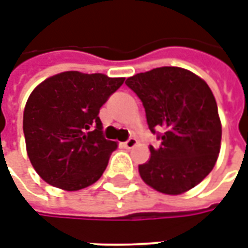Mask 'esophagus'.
Here are the masks:
<instances>
[{
    "mask_svg": "<svg viewBox=\"0 0 248 248\" xmlns=\"http://www.w3.org/2000/svg\"><path fill=\"white\" fill-rule=\"evenodd\" d=\"M135 145H137V140L135 138H129L126 142H124V146L126 149H133Z\"/></svg>",
    "mask_w": 248,
    "mask_h": 248,
    "instance_id": "obj_1",
    "label": "esophagus"
}]
</instances>
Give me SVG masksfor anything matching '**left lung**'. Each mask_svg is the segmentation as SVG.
I'll use <instances>...</instances> for the list:
<instances>
[{
    "instance_id": "1",
    "label": "left lung",
    "mask_w": 248,
    "mask_h": 248,
    "mask_svg": "<svg viewBox=\"0 0 248 248\" xmlns=\"http://www.w3.org/2000/svg\"><path fill=\"white\" fill-rule=\"evenodd\" d=\"M146 111L149 129L161 145L150 146V159L140 175L156 191L178 195L195 187L215 166L222 126L215 98L191 71L163 66L126 79Z\"/></svg>"
}]
</instances>
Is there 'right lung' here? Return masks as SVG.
<instances>
[{
  "instance_id": "right-lung-1",
  "label": "right lung",
  "mask_w": 248,
  "mask_h": 248,
  "mask_svg": "<svg viewBox=\"0 0 248 248\" xmlns=\"http://www.w3.org/2000/svg\"><path fill=\"white\" fill-rule=\"evenodd\" d=\"M124 78L65 71L40 83L24 111L26 151L45 182L77 191L97 182L117 149L98 117Z\"/></svg>"
}]
</instances>
